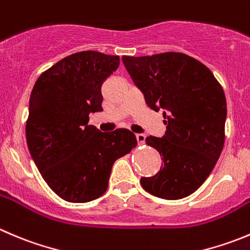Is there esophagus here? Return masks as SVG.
<instances>
[{"instance_id":"1","label":"esophagus","mask_w":250,"mask_h":250,"mask_svg":"<svg viewBox=\"0 0 250 250\" xmlns=\"http://www.w3.org/2000/svg\"><path fill=\"white\" fill-rule=\"evenodd\" d=\"M135 138H137V140L139 144H143V143L145 142V135L142 134V133H138V134H135Z\"/></svg>"}]
</instances>
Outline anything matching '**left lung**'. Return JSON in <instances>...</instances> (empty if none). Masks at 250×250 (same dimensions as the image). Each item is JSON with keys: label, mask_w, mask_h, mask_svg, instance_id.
I'll use <instances>...</instances> for the list:
<instances>
[{"label": "left lung", "mask_w": 250, "mask_h": 250, "mask_svg": "<svg viewBox=\"0 0 250 250\" xmlns=\"http://www.w3.org/2000/svg\"><path fill=\"white\" fill-rule=\"evenodd\" d=\"M122 61L146 105L162 110L166 125L164 137L145 139L164 164L155 176L140 178L142 187L162 199L188 197L209 177L224 147V89L205 64L181 52Z\"/></svg>", "instance_id": "1"}]
</instances>
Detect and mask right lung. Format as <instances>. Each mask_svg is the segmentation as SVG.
Instances as JSON below:
<instances>
[{
  "label": "right lung",
  "instance_id": "1",
  "mask_svg": "<svg viewBox=\"0 0 250 250\" xmlns=\"http://www.w3.org/2000/svg\"><path fill=\"white\" fill-rule=\"evenodd\" d=\"M120 57L82 51L62 58L36 81L29 100V151L51 189L71 203H88L106 192L113 162L132 151L128 129L103 133L88 125L101 112V85Z\"/></svg>",
  "mask_w": 250,
  "mask_h": 250
}]
</instances>
